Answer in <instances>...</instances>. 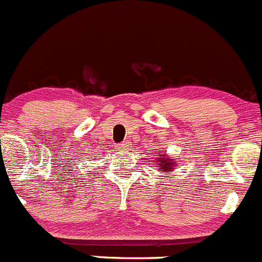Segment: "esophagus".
<instances>
[{"label":"esophagus","instance_id":"1","mask_svg":"<svg viewBox=\"0 0 262 262\" xmlns=\"http://www.w3.org/2000/svg\"><path fill=\"white\" fill-rule=\"evenodd\" d=\"M130 147H132L130 142H129V141H124V142H121L119 146H117V150H119V151H128Z\"/></svg>","mask_w":262,"mask_h":262}]
</instances>
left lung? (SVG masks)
I'll use <instances>...</instances> for the list:
<instances>
[{
    "label": "left lung",
    "mask_w": 262,
    "mask_h": 262,
    "mask_svg": "<svg viewBox=\"0 0 262 262\" xmlns=\"http://www.w3.org/2000/svg\"><path fill=\"white\" fill-rule=\"evenodd\" d=\"M173 164H174V161L168 159V156H165L164 152H161L160 158L158 159V165L160 167L161 170H170L173 169Z\"/></svg>",
    "instance_id": "obj_1"
}]
</instances>
